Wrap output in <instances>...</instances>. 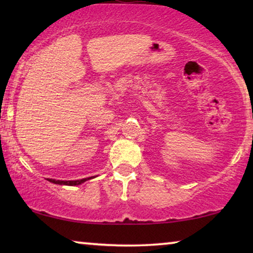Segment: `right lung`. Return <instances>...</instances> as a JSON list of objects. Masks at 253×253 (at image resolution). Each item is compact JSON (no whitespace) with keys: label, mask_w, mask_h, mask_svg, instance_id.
Listing matches in <instances>:
<instances>
[{"label":"right lung","mask_w":253,"mask_h":253,"mask_svg":"<svg viewBox=\"0 0 253 253\" xmlns=\"http://www.w3.org/2000/svg\"><path fill=\"white\" fill-rule=\"evenodd\" d=\"M92 177L88 178H83V179H77V181H60V179H53V178H47L48 181L54 183V184H60V185H79L82 183L87 181V179H91Z\"/></svg>","instance_id":"right-lung-1"}]
</instances>
